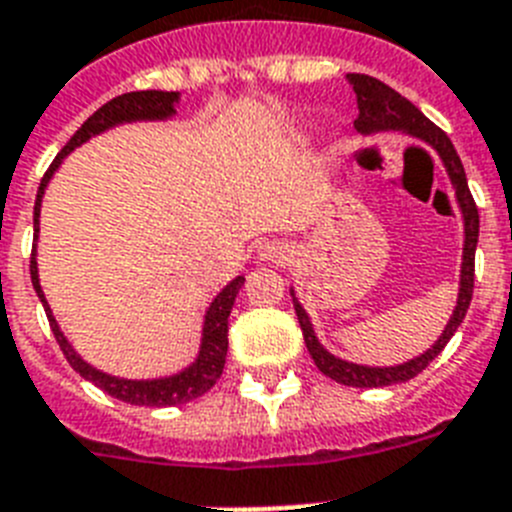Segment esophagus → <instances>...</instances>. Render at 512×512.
Wrapping results in <instances>:
<instances>
[{"mask_svg":"<svg viewBox=\"0 0 512 512\" xmlns=\"http://www.w3.org/2000/svg\"><path fill=\"white\" fill-rule=\"evenodd\" d=\"M260 257H263V260H273V263H281V260L289 257V247L281 242H268L260 249Z\"/></svg>","mask_w":512,"mask_h":512,"instance_id":"1","label":"esophagus"}]
</instances>
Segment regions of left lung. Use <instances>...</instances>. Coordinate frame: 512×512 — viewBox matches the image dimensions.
<instances>
[{
	"label": "left lung",
	"instance_id": "1",
	"mask_svg": "<svg viewBox=\"0 0 512 512\" xmlns=\"http://www.w3.org/2000/svg\"><path fill=\"white\" fill-rule=\"evenodd\" d=\"M351 85H354L356 93V130L362 132H380V130H403L414 137H422L429 145H435L437 153H440L442 163L450 174V182L455 187V195H458V203L463 210V221H466V244H463V268H461V294H458V304H455V312L450 317L448 328L442 330V336L437 338V343L427 354L416 356L411 362L398 364V367H362V364H351L336 359L333 354L322 349L320 341H317L315 330L309 325L307 312L302 309V304L294 299L296 317H299V325H302L304 343H307L309 356L315 359L317 369L322 375H328L330 380L341 382V385H351V388H385V385H395V382H406L411 377H416L422 369L429 367V362L440 354L448 341L453 338V333L458 330V325L463 322L468 312V304H471V296H474V257H476V242H479V210H476L474 197L468 190L466 171H463V163L455 153L450 137L437 127V124L429 122L422 111L416 109L409 98H403L401 93H395L390 85L380 83L377 77L369 75H346Z\"/></svg>",
	"mask_w": 512,
	"mask_h": 512
}]
</instances>
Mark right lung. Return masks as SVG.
Here are the masks:
<instances>
[{"label":"right lung","mask_w":512,"mask_h":512,"mask_svg":"<svg viewBox=\"0 0 512 512\" xmlns=\"http://www.w3.org/2000/svg\"><path fill=\"white\" fill-rule=\"evenodd\" d=\"M174 90H135V93H124V96L111 98L109 103H103L101 109L93 114V117L85 119V124L75 135L70 137V143L59 150V156L54 158V163L49 166V171L41 179V187H38L36 195V208H33V226H36L38 236V216H41V197H44L46 184H49L51 174L57 171V166L62 163V158L75 150L77 145H83L85 140H90L98 132L109 130L114 124L122 122H135V119H166L174 114L176 103ZM30 281H33V289H36L38 299L44 304L46 317H49L51 333L57 338L59 349L67 356V362L72 364L75 372L90 380L93 385L103 390V393L114 395L119 401L132 403V406H179V403L195 401L200 395L208 393L216 380L221 377L223 364H226V351H229V315L231 307H234V299L242 289L244 278H234V281L221 291V294L213 299L208 315H205V328H203V346H200V356L192 367H187L179 375L163 377V380H119V377H111L106 372H98L96 367L85 364L80 356L72 351V346L67 343V338L62 336L57 320L51 315L49 304L44 299V291H41V283H38V268H36V244H33V252H30Z\"/></svg>","instance_id":"right-lung-1"}]
</instances>
